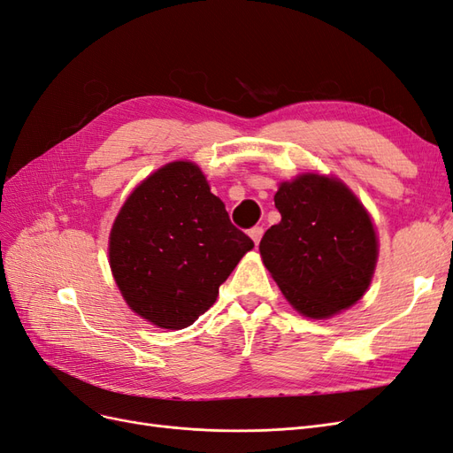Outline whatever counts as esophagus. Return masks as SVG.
<instances>
[{
	"label": "esophagus",
	"mask_w": 453,
	"mask_h": 453,
	"mask_svg": "<svg viewBox=\"0 0 453 453\" xmlns=\"http://www.w3.org/2000/svg\"><path fill=\"white\" fill-rule=\"evenodd\" d=\"M263 234H265V228L263 226H253L251 230H250V236H251V240L258 245V242H260V238H263Z\"/></svg>",
	"instance_id": "esophagus-1"
}]
</instances>
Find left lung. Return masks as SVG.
Returning a JSON list of instances; mask_svg holds the SVG:
<instances>
[{
    "label": "left lung",
    "mask_w": 453,
    "mask_h": 453,
    "mask_svg": "<svg viewBox=\"0 0 453 453\" xmlns=\"http://www.w3.org/2000/svg\"><path fill=\"white\" fill-rule=\"evenodd\" d=\"M281 221L260 240V255L285 298L313 319L346 310L372 280L378 242L346 185L306 173L273 196Z\"/></svg>",
    "instance_id": "obj_1"
}]
</instances>
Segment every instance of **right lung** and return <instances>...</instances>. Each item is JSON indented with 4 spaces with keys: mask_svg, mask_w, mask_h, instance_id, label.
Masks as SVG:
<instances>
[{
    "mask_svg": "<svg viewBox=\"0 0 453 453\" xmlns=\"http://www.w3.org/2000/svg\"><path fill=\"white\" fill-rule=\"evenodd\" d=\"M253 250L193 162H172L128 196L109 236V265L127 304L162 328L193 325Z\"/></svg>",
    "mask_w": 453,
    "mask_h": 453,
    "instance_id": "add662e5",
    "label": "right lung"
}]
</instances>
